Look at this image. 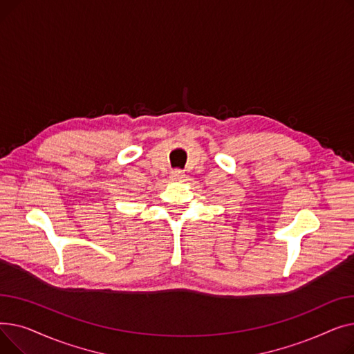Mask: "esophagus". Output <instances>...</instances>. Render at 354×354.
<instances>
[{
  "mask_svg": "<svg viewBox=\"0 0 354 354\" xmlns=\"http://www.w3.org/2000/svg\"><path fill=\"white\" fill-rule=\"evenodd\" d=\"M171 178H172V179H182V178H183V172L179 171V169L172 171V172H171Z\"/></svg>",
  "mask_w": 354,
  "mask_h": 354,
  "instance_id": "obj_1",
  "label": "esophagus"
}]
</instances>
